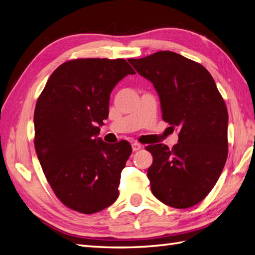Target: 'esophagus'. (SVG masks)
Masks as SVG:
<instances>
[{"instance_id":"esophagus-1","label":"esophagus","mask_w":255,"mask_h":255,"mask_svg":"<svg viewBox=\"0 0 255 255\" xmlns=\"http://www.w3.org/2000/svg\"><path fill=\"white\" fill-rule=\"evenodd\" d=\"M131 146H132V151H134V152L141 149V144L138 143V142H133V143L131 144Z\"/></svg>"}]
</instances>
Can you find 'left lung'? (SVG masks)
<instances>
[{
    "instance_id": "8db88e82",
    "label": "left lung",
    "mask_w": 255,
    "mask_h": 255,
    "mask_svg": "<svg viewBox=\"0 0 255 255\" xmlns=\"http://www.w3.org/2000/svg\"><path fill=\"white\" fill-rule=\"evenodd\" d=\"M129 63L152 82L162 118L179 131L171 150L162 143L146 146L153 155L147 169L152 193L171 208H191L210 193L226 163V104L208 69L175 52L159 51Z\"/></svg>"
}]
</instances>
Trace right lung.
<instances>
[{
    "label": "right lung",
    "instance_id": "add662e5",
    "mask_svg": "<svg viewBox=\"0 0 255 255\" xmlns=\"http://www.w3.org/2000/svg\"><path fill=\"white\" fill-rule=\"evenodd\" d=\"M135 74L123 58H78L62 64L47 80L34 110V146L53 191L74 211L93 214L118 198L131 145L99 138L109 117L111 92Z\"/></svg>",
    "mask_w": 255,
    "mask_h": 255
}]
</instances>
